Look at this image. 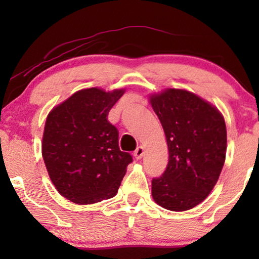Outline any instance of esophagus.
I'll use <instances>...</instances> for the list:
<instances>
[{
  "instance_id": "1",
  "label": "esophagus",
  "mask_w": 259,
  "mask_h": 259,
  "mask_svg": "<svg viewBox=\"0 0 259 259\" xmlns=\"http://www.w3.org/2000/svg\"><path fill=\"white\" fill-rule=\"evenodd\" d=\"M143 155H144V147L139 146L136 151H134V158L141 159V158H143Z\"/></svg>"
}]
</instances>
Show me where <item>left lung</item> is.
<instances>
[{
	"label": "left lung",
	"mask_w": 259,
	"mask_h": 259,
	"mask_svg": "<svg viewBox=\"0 0 259 259\" xmlns=\"http://www.w3.org/2000/svg\"><path fill=\"white\" fill-rule=\"evenodd\" d=\"M150 101L168 146V164L152 179V197L167 210H190L210 194L224 166V118L214 106L184 90L168 88Z\"/></svg>",
	"instance_id": "8db88e82"
}]
</instances>
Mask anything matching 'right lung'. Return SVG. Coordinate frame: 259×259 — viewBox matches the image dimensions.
I'll return each mask as SVG.
<instances>
[{
	"label": "right lung",
	"mask_w": 259,
	"mask_h": 259,
	"mask_svg": "<svg viewBox=\"0 0 259 259\" xmlns=\"http://www.w3.org/2000/svg\"><path fill=\"white\" fill-rule=\"evenodd\" d=\"M125 93L87 88L53 108L42 138V157L59 193L87 205L114 197L132 155L120 151L108 113Z\"/></svg>",
	"instance_id": "right-lung-1"
}]
</instances>
